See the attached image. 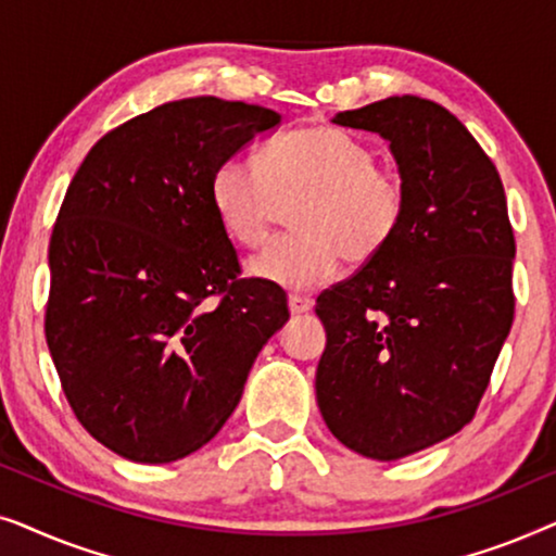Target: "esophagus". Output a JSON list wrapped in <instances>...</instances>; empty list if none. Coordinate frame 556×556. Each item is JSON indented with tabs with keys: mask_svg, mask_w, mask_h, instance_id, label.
I'll use <instances>...</instances> for the list:
<instances>
[{
	"mask_svg": "<svg viewBox=\"0 0 556 556\" xmlns=\"http://www.w3.org/2000/svg\"><path fill=\"white\" fill-rule=\"evenodd\" d=\"M288 308H291V314H293V316H299V314H308V311L314 308V301H311L308 295L291 293V295H288Z\"/></svg>",
	"mask_w": 556,
	"mask_h": 556,
	"instance_id": "34e87169",
	"label": "esophagus"
}]
</instances>
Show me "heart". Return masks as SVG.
I'll return each instance as SVG.
<instances>
[{
	"label": "heart",
	"instance_id": "b5f03b06",
	"mask_svg": "<svg viewBox=\"0 0 556 556\" xmlns=\"http://www.w3.org/2000/svg\"><path fill=\"white\" fill-rule=\"evenodd\" d=\"M301 194L293 212L299 232L280 235L250 261L255 278L288 291L326 283L344 261L356 268L377 261L407 210L402 174L377 164L369 143L324 124L280 134L261 159H223L210 181L219 225L248 248L268 238L280 200Z\"/></svg>",
	"mask_w": 556,
	"mask_h": 556
}]
</instances>
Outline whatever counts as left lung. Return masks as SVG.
<instances>
[{
  "label": "left lung",
  "instance_id": "1",
  "mask_svg": "<svg viewBox=\"0 0 556 556\" xmlns=\"http://www.w3.org/2000/svg\"><path fill=\"white\" fill-rule=\"evenodd\" d=\"M333 124L390 141L407 210L377 261L316 299V400L339 443L397 460L473 420L511 331L516 240L496 166L443 105L392 96Z\"/></svg>",
  "mask_w": 556,
  "mask_h": 556
}]
</instances>
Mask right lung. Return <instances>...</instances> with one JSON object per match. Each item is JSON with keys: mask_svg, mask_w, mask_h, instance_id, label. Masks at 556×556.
<instances>
[{"mask_svg": "<svg viewBox=\"0 0 556 556\" xmlns=\"http://www.w3.org/2000/svg\"><path fill=\"white\" fill-rule=\"evenodd\" d=\"M280 121L215 96L156 105L98 139L50 238L45 339L78 422L136 463H172L217 435L283 288L242 278L212 207V172Z\"/></svg>", "mask_w": 556, "mask_h": 556, "instance_id": "1", "label": "right lung"}]
</instances>
